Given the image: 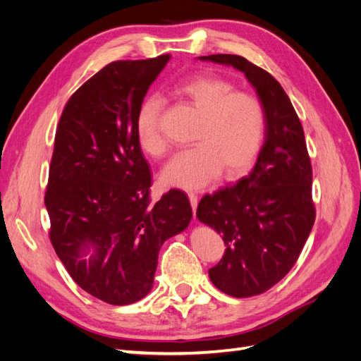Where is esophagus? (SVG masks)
<instances>
[{
  "instance_id": "1",
  "label": "esophagus",
  "mask_w": 361,
  "mask_h": 361,
  "mask_svg": "<svg viewBox=\"0 0 361 361\" xmlns=\"http://www.w3.org/2000/svg\"><path fill=\"white\" fill-rule=\"evenodd\" d=\"M188 199H190V203H191V207L192 211L195 212V209H197V195H195L194 192H188Z\"/></svg>"
}]
</instances>
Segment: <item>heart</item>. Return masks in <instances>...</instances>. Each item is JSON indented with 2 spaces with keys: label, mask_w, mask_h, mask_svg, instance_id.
Returning <instances> with one entry per match:
<instances>
[{
  "label": "heart",
  "mask_w": 361,
  "mask_h": 361,
  "mask_svg": "<svg viewBox=\"0 0 361 361\" xmlns=\"http://www.w3.org/2000/svg\"><path fill=\"white\" fill-rule=\"evenodd\" d=\"M173 94L200 113L194 130L195 145L178 152L161 173V182L180 190H200L221 171L232 178L245 171L264 143L265 108L255 94L236 92L233 82L221 76L200 75L176 82ZM162 101L149 96L135 116V138L143 154L159 158L166 140L159 130Z\"/></svg>",
  "instance_id": "b5f03b06"
}]
</instances>
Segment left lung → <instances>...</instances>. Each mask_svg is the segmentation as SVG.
Segmentation results:
<instances>
[{"label": "left lung", "instance_id": "8db88e82", "mask_svg": "<svg viewBox=\"0 0 361 361\" xmlns=\"http://www.w3.org/2000/svg\"><path fill=\"white\" fill-rule=\"evenodd\" d=\"M243 72L265 108L256 166L236 185L204 195L197 218L223 236V259L209 269L221 292L247 298L268 290L297 262L314 223L312 164L304 130L274 76L241 56L199 57Z\"/></svg>", "mask_w": 361, "mask_h": 361}]
</instances>
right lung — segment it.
Returning a JSON list of instances; mask_svg holds the SVG:
<instances>
[{
  "label": "right lung",
  "mask_w": 361,
  "mask_h": 361,
  "mask_svg": "<svg viewBox=\"0 0 361 361\" xmlns=\"http://www.w3.org/2000/svg\"><path fill=\"white\" fill-rule=\"evenodd\" d=\"M169 60L106 64L71 96L54 141L45 194L52 247L76 285L113 305L146 297L159 248L192 218L179 190L150 204L135 138L138 106Z\"/></svg>",
  "instance_id": "1"
}]
</instances>
